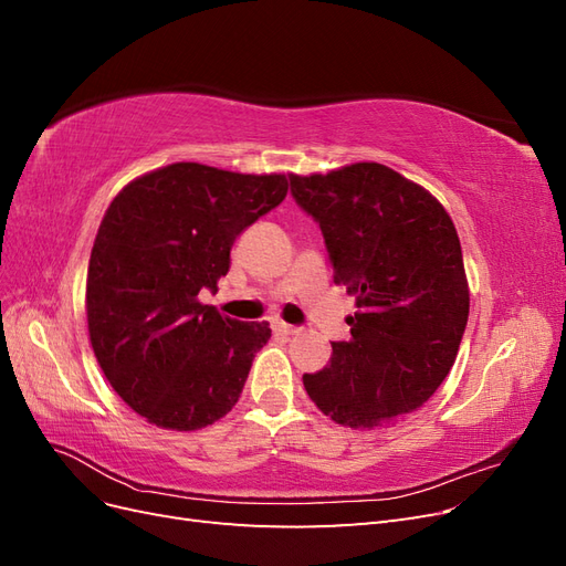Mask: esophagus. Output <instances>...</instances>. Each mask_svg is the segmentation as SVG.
<instances>
[{"mask_svg":"<svg viewBox=\"0 0 566 566\" xmlns=\"http://www.w3.org/2000/svg\"><path fill=\"white\" fill-rule=\"evenodd\" d=\"M273 331H276V333H283V335H297L302 328H297V325H290V323L279 321V323H273Z\"/></svg>","mask_w":566,"mask_h":566,"instance_id":"34e87169","label":"esophagus"}]
</instances>
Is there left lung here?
Segmentation results:
<instances>
[{
    "instance_id": "8db88e82",
    "label": "left lung",
    "mask_w": 566,
    "mask_h": 566,
    "mask_svg": "<svg viewBox=\"0 0 566 566\" xmlns=\"http://www.w3.org/2000/svg\"><path fill=\"white\" fill-rule=\"evenodd\" d=\"M331 254L333 279L356 297L352 337L304 389L345 427H382L413 413L447 378L470 314L453 221L422 186L380 163L290 175Z\"/></svg>"
}]
</instances>
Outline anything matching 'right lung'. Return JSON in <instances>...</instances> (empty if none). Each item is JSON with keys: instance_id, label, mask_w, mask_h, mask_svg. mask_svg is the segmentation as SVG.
<instances>
[{"instance_id": "1", "label": "right lung", "mask_w": 566, "mask_h": 566, "mask_svg": "<svg viewBox=\"0 0 566 566\" xmlns=\"http://www.w3.org/2000/svg\"><path fill=\"white\" fill-rule=\"evenodd\" d=\"M285 193V175L175 163L108 205L87 271L90 339L111 387L150 424L202 430L241 397L269 323L221 316L198 295L217 293L235 238Z\"/></svg>"}]
</instances>
